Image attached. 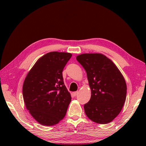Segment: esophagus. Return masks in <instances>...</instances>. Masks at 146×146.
Returning <instances> with one entry per match:
<instances>
[{"label":"esophagus","instance_id":"1","mask_svg":"<svg viewBox=\"0 0 146 146\" xmlns=\"http://www.w3.org/2000/svg\"><path fill=\"white\" fill-rule=\"evenodd\" d=\"M72 94H73V96H74V97H76V96H77V95L78 94V91H76V92H74L73 93H72Z\"/></svg>","mask_w":146,"mask_h":146}]
</instances>
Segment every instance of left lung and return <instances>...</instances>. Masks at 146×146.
<instances>
[{
    "label": "left lung",
    "mask_w": 146,
    "mask_h": 146,
    "mask_svg": "<svg viewBox=\"0 0 146 146\" xmlns=\"http://www.w3.org/2000/svg\"><path fill=\"white\" fill-rule=\"evenodd\" d=\"M76 58L86 70L91 90L90 101L84 105L86 115L98 123L111 122L126 99L124 78L113 61L102 54H84Z\"/></svg>",
    "instance_id": "8db88e82"
}]
</instances>
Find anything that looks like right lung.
<instances>
[{
    "mask_svg": "<svg viewBox=\"0 0 146 146\" xmlns=\"http://www.w3.org/2000/svg\"><path fill=\"white\" fill-rule=\"evenodd\" d=\"M72 54L52 52L41 57L26 76L23 94L26 108L41 125L58 123L66 115L71 96L62 72Z\"/></svg>",
    "mask_w": 146,
    "mask_h": 146,
    "instance_id": "1",
    "label": "right lung"
}]
</instances>
